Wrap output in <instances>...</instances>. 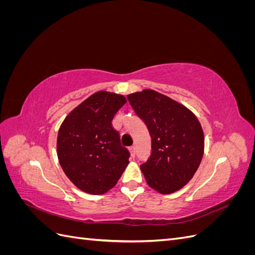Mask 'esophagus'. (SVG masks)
Returning a JSON list of instances; mask_svg holds the SVG:
<instances>
[{"mask_svg":"<svg viewBox=\"0 0 255 255\" xmlns=\"http://www.w3.org/2000/svg\"><path fill=\"white\" fill-rule=\"evenodd\" d=\"M128 150H129V153H130V155H132L133 157L135 156V150H136V148H135V145H130L129 148H128Z\"/></svg>","mask_w":255,"mask_h":255,"instance_id":"34e87169","label":"esophagus"}]
</instances>
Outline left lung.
Listing matches in <instances>:
<instances>
[{
    "instance_id": "obj_1",
    "label": "left lung",
    "mask_w": 255,
    "mask_h": 255,
    "mask_svg": "<svg viewBox=\"0 0 255 255\" xmlns=\"http://www.w3.org/2000/svg\"><path fill=\"white\" fill-rule=\"evenodd\" d=\"M149 129L151 155L140 169L149 186L159 194H172L196 173L204 152L201 125L187 107L152 89L128 96Z\"/></svg>"
}]
</instances>
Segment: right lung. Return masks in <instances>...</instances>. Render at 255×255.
I'll return each instance as SVG.
<instances>
[{
	"label": "right lung",
	"mask_w": 255,
	"mask_h": 255,
	"mask_svg": "<svg viewBox=\"0 0 255 255\" xmlns=\"http://www.w3.org/2000/svg\"><path fill=\"white\" fill-rule=\"evenodd\" d=\"M126 103L122 95L98 91L76 106L59 128V164L68 179L87 194L109 191L128 164L129 152L112 126L115 114Z\"/></svg>",
	"instance_id": "add662e5"
}]
</instances>
